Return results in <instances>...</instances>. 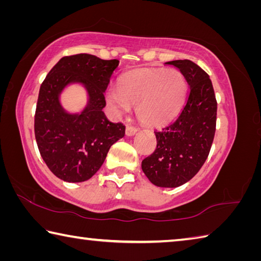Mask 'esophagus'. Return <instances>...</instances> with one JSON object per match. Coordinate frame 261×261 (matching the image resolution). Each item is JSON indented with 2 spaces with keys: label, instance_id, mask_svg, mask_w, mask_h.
<instances>
[{
  "label": "esophagus",
  "instance_id": "obj_1",
  "mask_svg": "<svg viewBox=\"0 0 261 261\" xmlns=\"http://www.w3.org/2000/svg\"><path fill=\"white\" fill-rule=\"evenodd\" d=\"M136 132H137V127L136 126H134V125H126V129H125V134H126V136H134V135H136Z\"/></svg>",
  "mask_w": 261,
  "mask_h": 261
}]
</instances>
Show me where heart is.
<instances>
[{"mask_svg":"<svg viewBox=\"0 0 261 261\" xmlns=\"http://www.w3.org/2000/svg\"><path fill=\"white\" fill-rule=\"evenodd\" d=\"M187 92V81L178 69H147L122 80L120 91L110 90L107 101L118 113L137 106V115L149 125H161L178 114Z\"/></svg>","mask_w":261,"mask_h":261,"instance_id":"heart-1","label":"heart"}]
</instances>
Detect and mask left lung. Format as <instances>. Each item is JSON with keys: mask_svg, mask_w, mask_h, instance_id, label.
Segmentation results:
<instances>
[{"mask_svg": "<svg viewBox=\"0 0 261 261\" xmlns=\"http://www.w3.org/2000/svg\"><path fill=\"white\" fill-rule=\"evenodd\" d=\"M165 64L184 74L189 92L176 120L155 131L156 149L144 159L141 168L155 186L173 188L189 181L209 156L216 132L217 100L209 75L200 66L188 59Z\"/></svg>", "mask_w": 261, "mask_h": 261, "instance_id": "obj_1", "label": "left lung"}]
</instances>
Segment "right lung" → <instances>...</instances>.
Masks as SVG:
<instances>
[{
  "instance_id": "1",
  "label": "right lung",
  "mask_w": 261,
  "mask_h": 261,
  "mask_svg": "<svg viewBox=\"0 0 261 261\" xmlns=\"http://www.w3.org/2000/svg\"><path fill=\"white\" fill-rule=\"evenodd\" d=\"M118 63L88 54L66 56L41 84L35 139L50 171L64 181L82 182L91 178L111 146L125 135V126L108 121L102 112L106 106L103 92ZM69 83H82L88 91L89 102L81 115H69L59 102L60 92Z\"/></svg>"
}]
</instances>
